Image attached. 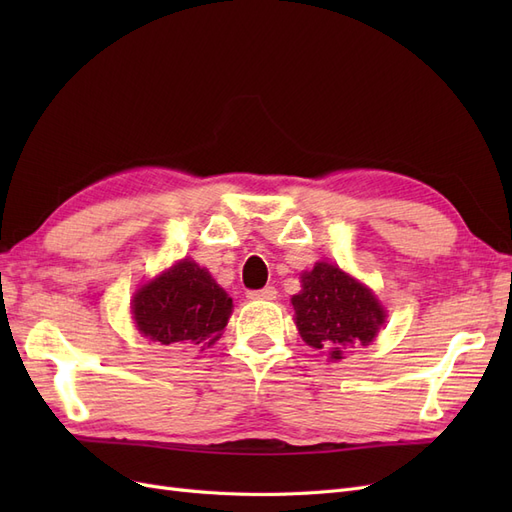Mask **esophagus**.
<instances>
[{
    "label": "esophagus",
    "mask_w": 512,
    "mask_h": 512,
    "mask_svg": "<svg viewBox=\"0 0 512 512\" xmlns=\"http://www.w3.org/2000/svg\"><path fill=\"white\" fill-rule=\"evenodd\" d=\"M277 297V290L273 286H267L262 290H250L247 292V299H258V301H273Z\"/></svg>",
    "instance_id": "1"
}]
</instances>
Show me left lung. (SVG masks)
Wrapping results in <instances>:
<instances>
[{"label": "left lung", "mask_w": 512, "mask_h": 512, "mask_svg": "<svg viewBox=\"0 0 512 512\" xmlns=\"http://www.w3.org/2000/svg\"><path fill=\"white\" fill-rule=\"evenodd\" d=\"M290 301L303 342L327 350L331 361L344 359L346 348L369 346L386 318L374 292L329 262L305 271L301 292Z\"/></svg>", "instance_id": "1"}]
</instances>
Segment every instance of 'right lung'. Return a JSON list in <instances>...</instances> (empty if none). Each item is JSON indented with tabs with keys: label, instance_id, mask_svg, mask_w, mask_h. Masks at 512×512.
<instances>
[{
	"label": "right lung",
	"instance_id": "right-lung-1",
	"mask_svg": "<svg viewBox=\"0 0 512 512\" xmlns=\"http://www.w3.org/2000/svg\"><path fill=\"white\" fill-rule=\"evenodd\" d=\"M232 299L205 267L183 258L143 284L132 297L134 327L151 342L203 352L224 333Z\"/></svg>",
	"mask_w": 512,
	"mask_h": 512
}]
</instances>
